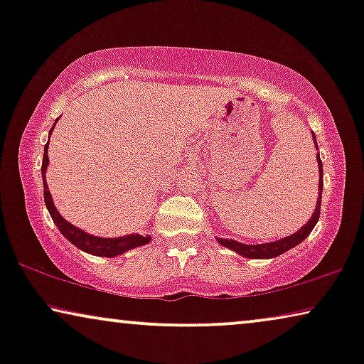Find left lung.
Returning a JSON list of instances; mask_svg holds the SVG:
<instances>
[{"mask_svg": "<svg viewBox=\"0 0 364 364\" xmlns=\"http://www.w3.org/2000/svg\"><path fill=\"white\" fill-rule=\"evenodd\" d=\"M313 141H315V147L318 149L315 134H313ZM316 161H318V171H320V183H318L316 207H315V212H313L310 220H308L305 225L300 228V230L293 233V235L280 238V240H277V242L258 243V245H245V243H240L237 240H228V238H217L218 243L223 247L230 248V250H233V252H237L238 255L247 257V258H273V257L282 255V253H285L287 250H290V248L296 247L298 243H301L303 240H305V238L311 233L313 228H315L318 218H320L321 191H323V164H321L320 156L316 157Z\"/></svg>", "mask_w": 364, "mask_h": 364, "instance_id": "left-lung-1", "label": "left lung"}]
</instances>
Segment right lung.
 Masks as SVG:
<instances>
[{
  "label": "right lung",
  "instance_id": "add662e5",
  "mask_svg": "<svg viewBox=\"0 0 364 364\" xmlns=\"http://www.w3.org/2000/svg\"><path fill=\"white\" fill-rule=\"evenodd\" d=\"M56 122H58V119H56ZM56 122H54V126H56ZM54 126L51 127V132L54 131ZM51 132H49V136H51ZM48 147H49V142L44 146L43 166H41L43 186H44V203H46L49 215H51L53 222L56 223L59 232H61L74 247H77L79 250H82V252L91 253V255L112 258V257L122 255V253H126L127 250H132V248L142 247V245H146V243L151 242V235L144 237V235H139V233H131V235H124V237H117V238L96 237V235H91V233L81 230V228L74 227L73 223H69L66 220V218H63L61 213L58 212V208L54 207L51 192H49L48 183H46V171H48V164H49Z\"/></svg>",
  "mask_w": 364,
  "mask_h": 364
}]
</instances>
